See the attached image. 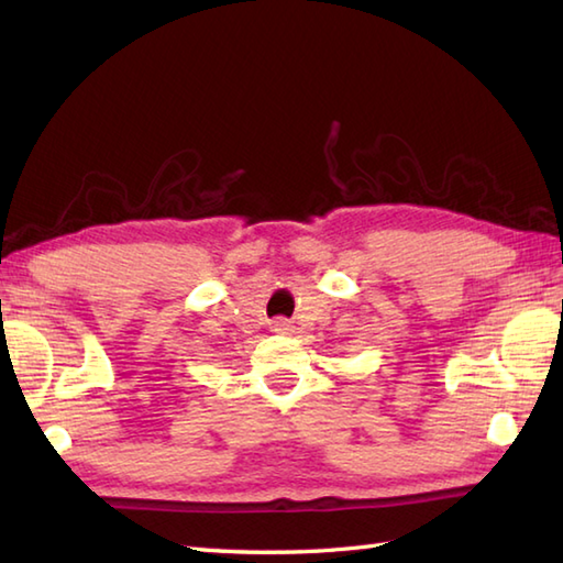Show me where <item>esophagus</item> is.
<instances>
[{"label":"esophagus","mask_w":563,"mask_h":563,"mask_svg":"<svg viewBox=\"0 0 563 563\" xmlns=\"http://www.w3.org/2000/svg\"><path fill=\"white\" fill-rule=\"evenodd\" d=\"M273 331H278V333H290L292 331V324L288 319H275L273 321Z\"/></svg>","instance_id":"34e87169"}]
</instances>
